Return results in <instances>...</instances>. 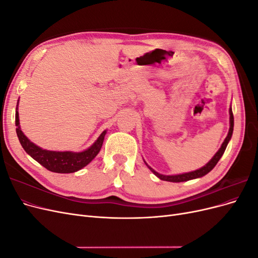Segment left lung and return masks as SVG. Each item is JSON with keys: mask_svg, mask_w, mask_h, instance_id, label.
<instances>
[{"mask_svg": "<svg viewBox=\"0 0 258 258\" xmlns=\"http://www.w3.org/2000/svg\"><path fill=\"white\" fill-rule=\"evenodd\" d=\"M229 114H230V128H229V132H228V136L226 137L225 141L223 142L222 146L220 150H218V152L214 155V157L211 159L207 165L205 167L200 168L199 170H196V171H192V172H188V173H184V174H178V175H162V174H159L158 172H156L155 170H153L151 167H148L151 169L152 172L159 177L160 179H162V181H168V182H174V183H179V182H185V181H189V179H192V178H197V177H201L206 175L207 173H209L211 170H212L215 166L216 163L218 162V160L221 159V157L223 156L226 147H227V144L229 142V140L231 139V136H232V131H233V115H232V111L231 108L229 110Z\"/></svg>", "mask_w": 258, "mask_h": 258, "instance_id": "obj_1", "label": "left lung"}]
</instances>
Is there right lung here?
Here are the masks:
<instances>
[{"label": "right lung", "mask_w": 258, "mask_h": 258, "mask_svg": "<svg viewBox=\"0 0 258 258\" xmlns=\"http://www.w3.org/2000/svg\"><path fill=\"white\" fill-rule=\"evenodd\" d=\"M18 106V105H17ZM16 132L19 139L21 146L31 157L35 159L38 163H41L43 167L51 172L56 173H72L75 171H79L96 157L100 152L101 147L103 144L104 136L106 131H103L101 136L98 138L97 141L93 143L88 150H86L81 153H73V152H52L42 150L41 147L30 142V140L22 134V131L19 126V115L18 108L16 110Z\"/></svg>", "instance_id": "1"}]
</instances>
